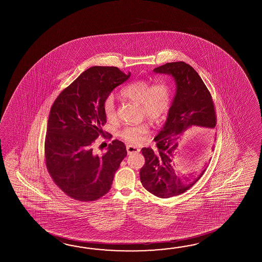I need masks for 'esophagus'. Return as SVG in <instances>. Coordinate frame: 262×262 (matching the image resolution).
<instances>
[{"label": "esophagus", "instance_id": "esophagus-1", "mask_svg": "<svg viewBox=\"0 0 262 262\" xmlns=\"http://www.w3.org/2000/svg\"><path fill=\"white\" fill-rule=\"evenodd\" d=\"M126 150H127V154H128V155H132V154H135V152H139L140 149H139L138 147L132 146V145H128V146L126 147Z\"/></svg>", "mask_w": 262, "mask_h": 262}]
</instances>
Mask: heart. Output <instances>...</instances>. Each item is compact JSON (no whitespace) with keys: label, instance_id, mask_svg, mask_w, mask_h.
<instances>
[{"label":"heart","instance_id":"heart-1","mask_svg":"<svg viewBox=\"0 0 262 262\" xmlns=\"http://www.w3.org/2000/svg\"><path fill=\"white\" fill-rule=\"evenodd\" d=\"M121 95L140 105L141 112L145 117L150 121L156 122L166 115L170 106V91L167 84L164 82L150 83L148 80H136L121 91ZM103 110L107 121H114L116 119V105L112 95L107 96ZM148 131V125L142 123L136 126L125 127L122 131L121 136L129 143H139L145 134Z\"/></svg>","mask_w":262,"mask_h":262}]
</instances>
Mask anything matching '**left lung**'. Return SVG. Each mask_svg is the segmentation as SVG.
<instances>
[{
    "instance_id": "8db88e82",
    "label": "left lung",
    "mask_w": 262,
    "mask_h": 262,
    "mask_svg": "<svg viewBox=\"0 0 262 262\" xmlns=\"http://www.w3.org/2000/svg\"><path fill=\"white\" fill-rule=\"evenodd\" d=\"M154 72L171 76L176 92L167 120L154 139L157 149L141 150L145 164L139 175L145 189L166 199L191 188L206 170L205 165L201 172L185 176L176 169L174 157L181 136L192 126L214 128L216 118L211 94L191 66L184 61L167 62L155 68Z\"/></svg>"
}]
</instances>
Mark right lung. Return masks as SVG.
Returning a JSON list of instances; mask_svg holds the SVG:
<instances>
[{
    "mask_svg": "<svg viewBox=\"0 0 262 262\" xmlns=\"http://www.w3.org/2000/svg\"><path fill=\"white\" fill-rule=\"evenodd\" d=\"M130 76L117 67H90L61 92L50 108L46 166L54 183L74 200L93 201L106 194L127 155L125 145L117 139L102 156L93 151V143L104 133V101Z\"/></svg>",
    "mask_w": 262,
    "mask_h": 262,
    "instance_id": "1",
    "label": "right lung"
}]
</instances>
